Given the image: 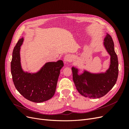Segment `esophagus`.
<instances>
[{
    "label": "esophagus",
    "mask_w": 129,
    "mask_h": 129,
    "mask_svg": "<svg viewBox=\"0 0 129 129\" xmlns=\"http://www.w3.org/2000/svg\"><path fill=\"white\" fill-rule=\"evenodd\" d=\"M72 58H73V56L71 54H67V55H66L64 56V61L66 62H70L72 60Z\"/></svg>",
    "instance_id": "34e87169"
}]
</instances>
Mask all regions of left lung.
<instances>
[{
	"instance_id": "left-lung-1",
	"label": "left lung",
	"mask_w": 129,
	"mask_h": 129,
	"mask_svg": "<svg viewBox=\"0 0 129 129\" xmlns=\"http://www.w3.org/2000/svg\"><path fill=\"white\" fill-rule=\"evenodd\" d=\"M105 49L110 55V65L105 73L93 74L84 71L81 75L78 70L72 67L73 79L77 91L83 96L99 99L105 95L114 86L118 75V61L115 52L114 44L110 35L104 40Z\"/></svg>"
}]
</instances>
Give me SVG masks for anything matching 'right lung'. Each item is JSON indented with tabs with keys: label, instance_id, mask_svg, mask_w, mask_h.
I'll return each mask as SVG.
<instances>
[{
	"label": "right lung",
	"instance_id": "obj_1",
	"mask_svg": "<svg viewBox=\"0 0 129 129\" xmlns=\"http://www.w3.org/2000/svg\"><path fill=\"white\" fill-rule=\"evenodd\" d=\"M24 39H19L14 47L11 62V71L14 86L25 99L36 103L50 99L55 92L57 82L63 67L62 60L46 63L37 73L22 71L20 49Z\"/></svg>",
	"mask_w": 129,
	"mask_h": 129
}]
</instances>
